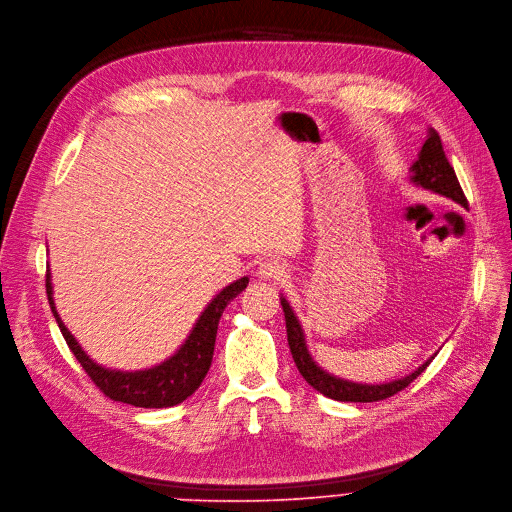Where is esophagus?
I'll return each mask as SVG.
<instances>
[{
  "label": "esophagus",
  "mask_w": 512,
  "mask_h": 512,
  "mask_svg": "<svg viewBox=\"0 0 512 512\" xmlns=\"http://www.w3.org/2000/svg\"><path fill=\"white\" fill-rule=\"evenodd\" d=\"M257 272L265 280H280L286 276V265L280 259H265L259 263Z\"/></svg>",
  "instance_id": "1"
}]
</instances>
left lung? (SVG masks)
<instances>
[{"label": "left lung", "instance_id": "1", "mask_svg": "<svg viewBox=\"0 0 512 512\" xmlns=\"http://www.w3.org/2000/svg\"><path fill=\"white\" fill-rule=\"evenodd\" d=\"M412 182L422 186L425 190H431L435 194H441L446 198H452L454 203L466 207L469 201L460 188L458 177L454 173V167L450 165L446 152H443L441 146V138L435 129L429 131L427 142L422 144V150L418 154V161L412 165ZM282 303V311H284V320H286V337H288V347H291L293 360L301 372L303 379L314 387L316 391H320L322 395L337 399V402H381V399H387L391 395H395L397 391L406 389L418 374L425 372V368L431 364V360H427L418 370H414L412 374L404 376V379H397L391 383H383V385H362V383H351V381H343L332 376L328 372H324L307 351L305 339H303V330L301 324L297 320V316L293 314V307L286 303V299H280Z\"/></svg>", "mask_w": 512, "mask_h": 512}]
</instances>
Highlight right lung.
<instances>
[{"label":"right lung","instance_id":"right-lung-1","mask_svg":"<svg viewBox=\"0 0 512 512\" xmlns=\"http://www.w3.org/2000/svg\"><path fill=\"white\" fill-rule=\"evenodd\" d=\"M249 278H238L230 286H226L196 320L190 337L180 347L175 355L159 366L140 372H117L106 370L87 358L85 351L79 347V343L73 339L58 316L52 299V282L50 274L46 276V293L52 307V314L58 322V328L62 337L73 351L77 362L83 366L87 376L94 381V385L110 399L123 404H131L136 408H169L182 404L186 397H190L198 387H201L203 379L207 376L213 360L215 349V337H217V324L221 314H224L226 305L242 293V288H247Z\"/></svg>","mask_w":512,"mask_h":512}]
</instances>
